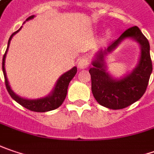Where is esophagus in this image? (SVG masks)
I'll return each instance as SVG.
<instances>
[{"label":"esophagus","instance_id":"esophagus-1","mask_svg":"<svg viewBox=\"0 0 154 154\" xmlns=\"http://www.w3.org/2000/svg\"><path fill=\"white\" fill-rule=\"evenodd\" d=\"M90 64V61L87 57H81V58L78 60V63H77V66H78V69H86Z\"/></svg>","mask_w":154,"mask_h":154}]
</instances>
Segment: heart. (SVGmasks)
<instances>
[{
    "label": "heart",
    "mask_w": 154,
    "mask_h": 154,
    "mask_svg": "<svg viewBox=\"0 0 154 154\" xmlns=\"http://www.w3.org/2000/svg\"><path fill=\"white\" fill-rule=\"evenodd\" d=\"M112 31L111 29H107V30H105V32H104V36L106 38H110L112 36Z\"/></svg>",
    "instance_id": "1"
}]
</instances>
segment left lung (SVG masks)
Returning <instances> with one entry per match:
<instances>
[{
  "mask_svg": "<svg viewBox=\"0 0 154 154\" xmlns=\"http://www.w3.org/2000/svg\"><path fill=\"white\" fill-rule=\"evenodd\" d=\"M126 38L135 40L140 45V61L131 73L116 79L106 71L104 58ZM92 65L89 72L91 78V91L97 103L112 110L125 108L138 101L148 85L152 71L149 42L137 26L131 27L107 48L97 51Z\"/></svg>",
  "mask_w": 154,
  "mask_h": 154,
  "instance_id": "left-lung-1",
  "label": "left lung"
}]
</instances>
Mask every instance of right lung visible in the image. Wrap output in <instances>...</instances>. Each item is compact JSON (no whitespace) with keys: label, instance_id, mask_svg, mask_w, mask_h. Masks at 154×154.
Here are the masks:
<instances>
[{"label":"right lung","instance_id":"right-lung-1","mask_svg":"<svg viewBox=\"0 0 154 154\" xmlns=\"http://www.w3.org/2000/svg\"><path fill=\"white\" fill-rule=\"evenodd\" d=\"M34 16L35 15L29 16V18L26 19V21L31 20L34 18ZM20 29L14 32L11 35V36L9 37V40L8 42V47H7V50H6V52L3 56V58H2V71H3V75H4L6 88H7L9 95L11 96V97L14 99V101H16L18 104L23 105V107L27 108L29 111L36 112H45L55 110V109L58 108L59 106L63 104V102L64 101L66 95H67L69 84L70 80L74 77V76L77 73V67H73L71 69H69V71L65 72L64 74H63L61 77H59V79L56 84V86L54 87V90L52 91V92L50 95H48L47 97L37 98V99H26V98L21 97L20 96L16 95L12 91V89L10 88V85H9L8 78H7V74H6V70H5V58H6L7 52H8V47H9V43H10V41L13 37V35H15Z\"/></svg>","mask_w":154,"mask_h":154}]
</instances>
